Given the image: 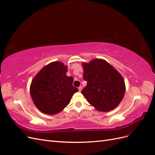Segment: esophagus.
I'll list each match as a JSON object with an SVG mask.
<instances>
[{
	"label": "esophagus",
	"mask_w": 155,
	"mask_h": 155,
	"mask_svg": "<svg viewBox=\"0 0 155 155\" xmlns=\"http://www.w3.org/2000/svg\"><path fill=\"white\" fill-rule=\"evenodd\" d=\"M78 90H79V92H81V90H82V87H81V86L79 87V88H78Z\"/></svg>",
	"instance_id": "esophagus-1"
}]
</instances>
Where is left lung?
Returning a JSON list of instances; mask_svg holds the SVG:
<instances>
[{"label": "left lung", "instance_id": "obj_1", "mask_svg": "<svg viewBox=\"0 0 155 155\" xmlns=\"http://www.w3.org/2000/svg\"><path fill=\"white\" fill-rule=\"evenodd\" d=\"M83 79L87 82L81 94L96 110L109 112L118 107L125 92L122 76L102 59L83 63Z\"/></svg>", "mask_w": 155, "mask_h": 155}]
</instances>
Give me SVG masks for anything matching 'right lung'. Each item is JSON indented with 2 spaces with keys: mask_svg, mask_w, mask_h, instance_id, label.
Listing matches in <instances>:
<instances>
[{
  "mask_svg": "<svg viewBox=\"0 0 155 155\" xmlns=\"http://www.w3.org/2000/svg\"><path fill=\"white\" fill-rule=\"evenodd\" d=\"M67 66L60 61L46 65L32 79L30 92L35 105L46 114L61 112L78 89L72 85L74 79L67 76Z\"/></svg>",
  "mask_w": 155,
  "mask_h": 155,
  "instance_id": "1",
  "label": "right lung"
}]
</instances>
